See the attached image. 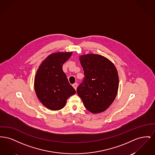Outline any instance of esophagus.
I'll use <instances>...</instances> for the list:
<instances>
[{
    "instance_id": "esophagus-1",
    "label": "esophagus",
    "mask_w": 155,
    "mask_h": 155,
    "mask_svg": "<svg viewBox=\"0 0 155 155\" xmlns=\"http://www.w3.org/2000/svg\"><path fill=\"white\" fill-rule=\"evenodd\" d=\"M77 86H78V84H77V83H74V84L73 85V87H74V88L76 90L77 89Z\"/></svg>"
}]
</instances>
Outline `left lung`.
<instances>
[{
  "label": "left lung",
  "instance_id": "1",
  "mask_svg": "<svg viewBox=\"0 0 155 155\" xmlns=\"http://www.w3.org/2000/svg\"><path fill=\"white\" fill-rule=\"evenodd\" d=\"M80 61L85 77L77 88V94L88 110L94 114L103 112L117 94V70L110 60L99 54L82 55Z\"/></svg>",
  "mask_w": 155,
  "mask_h": 155
}]
</instances>
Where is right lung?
I'll return each instance as SVG.
<instances>
[{
    "label": "right lung",
    "mask_w": 155,
    "mask_h": 155,
    "mask_svg": "<svg viewBox=\"0 0 155 155\" xmlns=\"http://www.w3.org/2000/svg\"><path fill=\"white\" fill-rule=\"evenodd\" d=\"M73 52H57L49 55L39 67L34 80V89L39 101L46 107L59 110L67 99L75 94L62 67Z\"/></svg>",
    "instance_id": "right-lung-1"
}]
</instances>
